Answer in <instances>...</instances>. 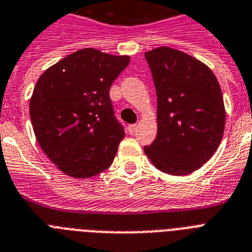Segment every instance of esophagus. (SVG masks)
<instances>
[{"label":"esophagus","instance_id":"obj_1","mask_svg":"<svg viewBox=\"0 0 252 252\" xmlns=\"http://www.w3.org/2000/svg\"><path fill=\"white\" fill-rule=\"evenodd\" d=\"M136 130H137L136 124H130V126H128V133H129V134H134Z\"/></svg>","mask_w":252,"mask_h":252}]
</instances>
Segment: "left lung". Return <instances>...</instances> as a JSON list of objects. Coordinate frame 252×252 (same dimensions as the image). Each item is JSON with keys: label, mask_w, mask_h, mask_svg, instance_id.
<instances>
[{"label": "left lung", "mask_w": 252, "mask_h": 252, "mask_svg": "<svg viewBox=\"0 0 252 252\" xmlns=\"http://www.w3.org/2000/svg\"><path fill=\"white\" fill-rule=\"evenodd\" d=\"M158 97V133L145 154L161 172L197 171L221 142L225 107L211 69L191 55L161 46L145 53Z\"/></svg>", "instance_id": "8db88e82"}]
</instances>
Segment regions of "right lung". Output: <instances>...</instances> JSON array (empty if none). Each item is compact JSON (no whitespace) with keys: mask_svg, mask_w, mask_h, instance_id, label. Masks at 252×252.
<instances>
[{"mask_svg":"<svg viewBox=\"0 0 252 252\" xmlns=\"http://www.w3.org/2000/svg\"><path fill=\"white\" fill-rule=\"evenodd\" d=\"M129 59L81 49L38 77L30 101L34 136L66 175L88 179L111 165L126 132L114 114L110 88Z\"/></svg>","mask_w":252,"mask_h":252,"instance_id":"1","label":"right lung"}]
</instances>
